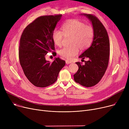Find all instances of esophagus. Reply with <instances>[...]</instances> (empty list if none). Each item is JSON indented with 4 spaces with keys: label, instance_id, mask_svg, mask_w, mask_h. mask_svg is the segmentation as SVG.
I'll list each match as a JSON object with an SVG mask.
<instances>
[{
    "label": "esophagus",
    "instance_id": "1",
    "mask_svg": "<svg viewBox=\"0 0 129 129\" xmlns=\"http://www.w3.org/2000/svg\"><path fill=\"white\" fill-rule=\"evenodd\" d=\"M65 62H66V63L67 64H71V63H72L71 61H70V60H67V59H66V60H65Z\"/></svg>",
    "mask_w": 129,
    "mask_h": 129
}]
</instances>
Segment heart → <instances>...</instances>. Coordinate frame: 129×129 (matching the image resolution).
<instances>
[{
	"instance_id": "b5f03b06",
	"label": "heart",
	"mask_w": 129,
	"mask_h": 129,
	"mask_svg": "<svg viewBox=\"0 0 129 129\" xmlns=\"http://www.w3.org/2000/svg\"><path fill=\"white\" fill-rule=\"evenodd\" d=\"M62 31L55 29L52 33V40L57 46H61L64 37H69V46H65L58 51L59 55L68 59H72L79 52L91 45L94 38L93 27L86 25L78 19H70L61 26Z\"/></svg>"
}]
</instances>
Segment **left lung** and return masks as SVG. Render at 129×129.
Wrapping results in <instances>:
<instances>
[{
  "label": "left lung",
  "instance_id": "1",
  "mask_svg": "<svg viewBox=\"0 0 129 129\" xmlns=\"http://www.w3.org/2000/svg\"><path fill=\"white\" fill-rule=\"evenodd\" d=\"M92 23L94 31L92 43L88 49L79 56L85 59V64L76 62L78 70L74 75L75 82L84 87H90L97 84L102 78L109 64L110 42L107 31L103 23L95 16L84 14Z\"/></svg>",
  "mask_w": 129,
  "mask_h": 129
}]
</instances>
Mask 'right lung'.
Listing matches in <instances>:
<instances>
[{"instance_id":"1","label":"right lung","mask_w":129,"mask_h":129,"mask_svg":"<svg viewBox=\"0 0 129 129\" xmlns=\"http://www.w3.org/2000/svg\"><path fill=\"white\" fill-rule=\"evenodd\" d=\"M62 15L42 16L27 25L20 38L19 58L24 75L36 87H45L55 83L65 61L45 59L48 52L55 53L52 36Z\"/></svg>"}]
</instances>
